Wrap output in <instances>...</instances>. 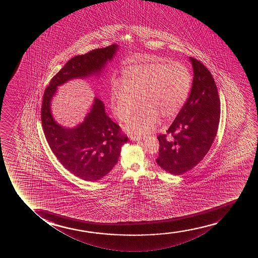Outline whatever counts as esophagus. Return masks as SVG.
Listing matches in <instances>:
<instances>
[{
	"mask_svg": "<svg viewBox=\"0 0 258 258\" xmlns=\"http://www.w3.org/2000/svg\"><path fill=\"white\" fill-rule=\"evenodd\" d=\"M131 140L132 141H136V142H140L142 141V138H136V137H131Z\"/></svg>",
	"mask_w": 258,
	"mask_h": 258,
	"instance_id": "esophagus-1",
	"label": "esophagus"
}]
</instances>
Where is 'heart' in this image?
<instances>
[{
  "instance_id": "1",
  "label": "heart",
  "mask_w": 258,
  "mask_h": 258,
  "mask_svg": "<svg viewBox=\"0 0 258 258\" xmlns=\"http://www.w3.org/2000/svg\"><path fill=\"white\" fill-rule=\"evenodd\" d=\"M191 76L179 62L139 60L123 71V81L115 79L111 87V107L120 120H127L138 106L141 108L127 120L125 128L136 138L149 134L159 118L175 116L189 93Z\"/></svg>"
}]
</instances>
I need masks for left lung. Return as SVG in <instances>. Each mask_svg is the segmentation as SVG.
<instances>
[{
  "mask_svg": "<svg viewBox=\"0 0 258 258\" xmlns=\"http://www.w3.org/2000/svg\"><path fill=\"white\" fill-rule=\"evenodd\" d=\"M194 78L190 94L175 120L166 131L173 139L159 135V157L156 162L162 169L180 175L204 159L215 139L220 102L215 81L204 64L192 57Z\"/></svg>",
  "mask_w": 258,
  "mask_h": 258,
  "instance_id": "obj_1",
  "label": "left lung"
}]
</instances>
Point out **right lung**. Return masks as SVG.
Returning a JSON list of instances; mask_svg holds the SVG:
<instances>
[{"label":"right lung","mask_w":258,"mask_h":258,"mask_svg":"<svg viewBox=\"0 0 258 258\" xmlns=\"http://www.w3.org/2000/svg\"><path fill=\"white\" fill-rule=\"evenodd\" d=\"M118 49L113 44L73 57L52 78L43 95L41 122L50 148L66 169L88 181L99 180L113 169L127 137L120 133L119 125L107 116L104 103L96 97L84 121L74 127H63L53 119L51 102L58 86L68 81L99 78Z\"/></svg>","instance_id":"obj_1"}]
</instances>
